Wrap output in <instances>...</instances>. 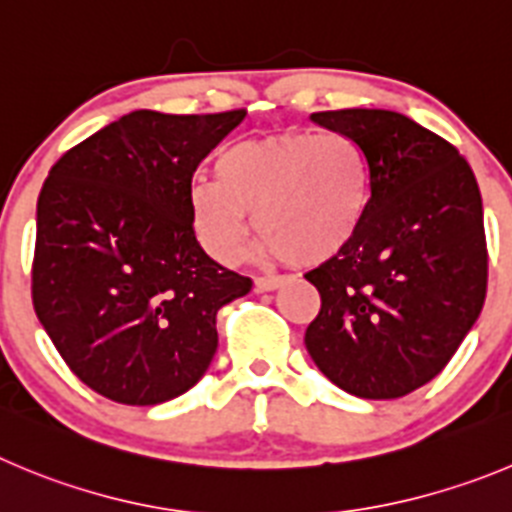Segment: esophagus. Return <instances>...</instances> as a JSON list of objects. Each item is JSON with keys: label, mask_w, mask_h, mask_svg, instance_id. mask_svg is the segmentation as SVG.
Wrapping results in <instances>:
<instances>
[{"label": "esophagus", "mask_w": 512, "mask_h": 512, "mask_svg": "<svg viewBox=\"0 0 512 512\" xmlns=\"http://www.w3.org/2000/svg\"><path fill=\"white\" fill-rule=\"evenodd\" d=\"M283 278H275V275H262V278H255V290L257 293H270V290L280 288Z\"/></svg>", "instance_id": "34e87169"}]
</instances>
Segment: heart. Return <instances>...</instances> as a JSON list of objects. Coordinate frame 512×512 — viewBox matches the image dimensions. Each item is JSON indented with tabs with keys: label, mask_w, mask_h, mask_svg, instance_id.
I'll list each match as a JSON object with an SVG mask.
<instances>
[{
	"label": "heart",
	"mask_w": 512,
	"mask_h": 512,
	"mask_svg": "<svg viewBox=\"0 0 512 512\" xmlns=\"http://www.w3.org/2000/svg\"><path fill=\"white\" fill-rule=\"evenodd\" d=\"M214 171L191 179L186 207L199 247L222 265L245 255L252 214L262 257L321 265L356 242L374 202L366 148L336 131L234 141Z\"/></svg>",
	"instance_id": "1"
}]
</instances>
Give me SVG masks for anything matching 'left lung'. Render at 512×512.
<instances>
[{
    "instance_id": "obj_1",
    "label": "left lung",
    "mask_w": 512,
    "mask_h": 512,
    "mask_svg": "<svg viewBox=\"0 0 512 512\" xmlns=\"http://www.w3.org/2000/svg\"><path fill=\"white\" fill-rule=\"evenodd\" d=\"M310 121L366 148L374 202L356 242L305 272L321 293L305 348L348 394L399 399L450 364L485 303L480 186L450 141L401 113L346 108Z\"/></svg>"
}]
</instances>
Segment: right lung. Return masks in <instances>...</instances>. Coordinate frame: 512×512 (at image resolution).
<instances>
[{"label":"right lung","instance_id":"1","mask_svg":"<svg viewBox=\"0 0 512 512\" xmlns=\"http://www.w3.org/2000/svg\"><path fill=\"white\" fill-rule=\"evenodd\" d=\"M245 111H133L70 148L37 199L32 303L75 376L151 407L184 394L217 351V313L252 280L214 262L186 189Z\"/></svg>","mask_w":512,"mask_h":512}]
</instances>
